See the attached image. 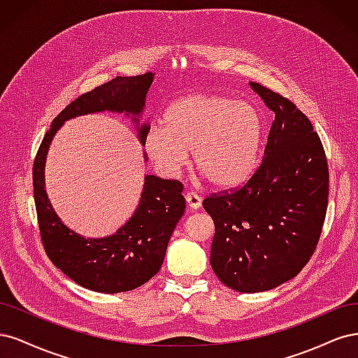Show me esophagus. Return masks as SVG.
<instances>
[{"label": "esophagus", "instance_id": "34e87169", "mask_svg": "<svg viewBox=\"0 0 358 358\" xmlns=\"http://www.w3.org/2000/svg\"><path fill=\"white\" fill-rule=\"evenodd\" d=\"M186 202L192 210H198V208H201V205H202L201 196H198L194 192H187L186 193Z\"/></svg>", "mask_w": 358, "mask_h": 358}]
</instances>
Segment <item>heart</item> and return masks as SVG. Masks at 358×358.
Segmentation results:
<instances>
[{
  "mask_svg": "<svg viewBox=\"0 0 358 358\" xmlns=\"http://www.w3.org/2000/svg\"><path fill=\"white\" fill-rule=\"evenodd\" d=\"M262 120L245 101L215 94H194L168 108L164 126L145 134V152L166 177L194 165L217 187H234L248 178L259 157Z\"/></svg>",
  "mask_w": 358,
  "mask_h": 358,
  "instance_id": "obj_1",
  "label": "heart"
}]
</instances>
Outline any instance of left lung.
Returning a JSON list of instances; mask_svg holds the SVG:
<instances>
[{"label": "left lung", "mask_w": 358, "mask_h": 358, "mask_svg": "<svg viewBox=\"0 0 358 358\" xmlns=\"http://www.w3.org/2000/svg\"><path fill=\"white\" fill-rule=\"evenodd\" d=\"M250 86L275 113L263 160L241 187L203 199L215 226L213 271L241 293L271 290L306 266L329 203L327 157L309 119L288 98Z\"/></svg>", "instance_id": "8db88e82"}]
</instances>
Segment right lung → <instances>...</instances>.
Returning <instances> with one entry per match:
<instances>
[{
	"mask_svg": "<svg viewBox=\"0 0 358 358\" xmlns=\"http://www.w3.org/2000/svg\"><path fill=\"white\" fill-rule=\"evenodd\" d=\"M152 83L153 73L116 77L80 95L55 117L34 159V201L45 255L68 278L92 292H129L159 272L169 238L186 208L182 184L178 180L147 176L131 220L111 236L86 239L68 229L52 208L44 190L45 155L53 135L68 119L106 110L138 116ZM148 129L147 124L140 128L143 144Z\"/></svg>",
	"mask_w": 358,
	"mask_h": 358,
	"instance_id": "obj_1",
	"label": "right lung"
}]
</instances>
